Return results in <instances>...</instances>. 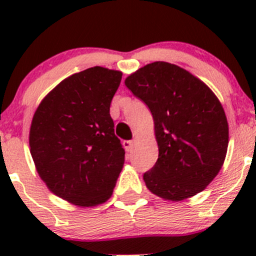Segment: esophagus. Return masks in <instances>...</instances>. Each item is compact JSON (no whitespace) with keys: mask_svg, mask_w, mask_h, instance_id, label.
<instances>
[{"mask_svg":"<svg viewBox=\"0 0 256 256\" xmlns=\"http://www.w3.org/2000/svg\"><path fill=\"white\" fill-rule=\"evenodd\" d=\"M124 147H125L126 151H132L134 148V144H135V141L134 140H128V141H124L122 142Z\"/></svg>","mask_w":256,"mask_h":256,"instance_id":"obj_1","label":"esophagus"}]
</instances>
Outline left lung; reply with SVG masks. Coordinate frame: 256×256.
<instances>
[{
	"mask_svg": "<svg viewBox=\"0 0 256 256\" xmlns=\"http://www.w3.org/2000/svg\"><path fill=\"white\" fill-rule=\"evenodd\" d=\"M125 85L154 118L158 158L144 172L146 187L172 202L202 192L220 171L229 142L228 121L216 94L167 62L142 66Z\"/></svg>",
	"mask_w": 256,
	"mask_h": 256,
	"instance_id": "1",
	"label": "left lung"
}]
</instances>
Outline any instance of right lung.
I'll use <instances>...</instances> for the list:
<instances>
[{"mask_svg":"<svg viewBox=\"0 0 256 256\" xmlns=\"http://www.w3.org/2000/svg\"><path fill=\"white\" fill-rule=\"evenodd\" d=\"M122 73L92 66L59 82L40 102L30 154L50 192L79 207L106 202L125 161L110 104Z\"/></svg>","mask_w":256,"mask_h":256,"instance_id":"1","label":"right lung"}]
</instances>
